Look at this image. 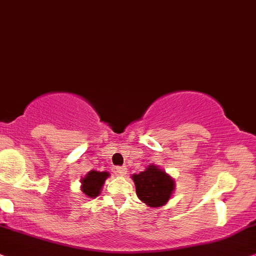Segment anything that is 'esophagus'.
I'll list each match as a JSON object with an SVG mask.
<instances>
[{"mask_svg": "<svg viewBox=\"0 0 256 256\" xmlns=\"http://www.w3.org/2000/svg\"><path fill=\"white\" fill-rule=\"evenodd\" d=\"M114 172L117 173V174L125 176V174H126V172H128V168H126L125 166H117V168H114Z\"/></svg>", "mask_w": 256, "mask_h": 256, "instance_id": "34e87169", "label": "esophagus"}]
</instances>
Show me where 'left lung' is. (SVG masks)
<instances>
[{
	"label": "left lung",
	"instance_id": "obj_1",
	"mask_svg": "<svg viewBox=\"0 0 256 256\" xmlns=\"http://www.w3.org/2000/svg\"><path fill=\"white\" fill-rule=\"evenodd\" d=\"M132 179L138 198L150 207L165 205L174 190L173 179L156 165H150L144 172L134 174Z\"/></svg>",
	"mask_w": 256,
	"mask_h": 256
}]
</instances>
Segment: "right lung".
Wrapping results in <instances>:
<instances>
[{
  "label": "right lung",
  "mask_w": 256,
  "mask_h": 256,
  "mask_svg": "<svg viewBox=\"0 0 256 256\" xmlns=\"http://www.w3.org/2000/svg\"><path fill=\"white\" fill-rule=\"evenodd\" d=\"M108 176V172L90 171L82 180V190L90 198H96L100 192L102 186Z\"/></svg>",
  "instance_id": "add662e5"
}]
</instances>
